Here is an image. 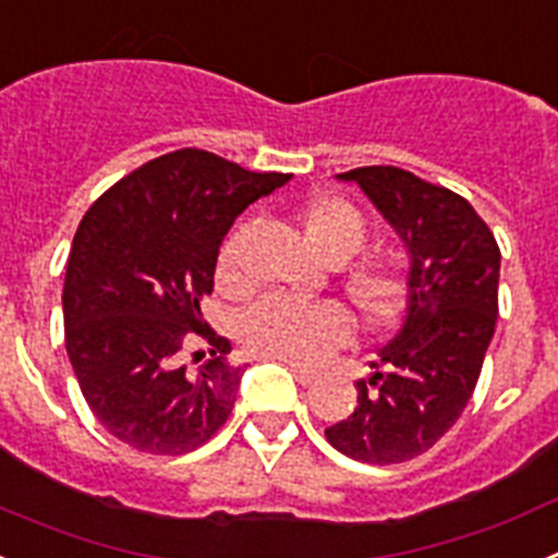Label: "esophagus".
Instances as JSON below:
<instances>
[{
	"label": "esophagus",
	"instance_id": "esophagus-1",
	"mask_svg": "<svg viewBox=\"0 0 558 558\" xmlns=\"http://www.w3.org/2000/svg\"><path fill=\"white\" fill-rule=\"evenodd\" d=\"M290 374L295 377V383H302V386H313L315 379H318V372L307 366H299V363H290Z\"/></svg>",
	"mask_w": 558,
	"mask_h": 558
}]
</instances>
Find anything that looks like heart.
I'll use <instances>...</instances> for the list:
<instances>
[{
	"mask_svg": "<svg viewBox=\"0 0 558 558\" xmlns=\"http://www.w3.org/2000/svg\"><path fill=\"white\" fill-rule=\"evenodd\" d=\"M304 231L310 243L329 263H349L366 245V223L360 211L340 198H315L304 209ZM243 231H234L218 254V284L226 293L243 288L240 265ZM349 295L360 315L372 324L391 322L405 299V282L388 265L366 263L349 274ZM352 335V318L338 302H299L290 295H265L240 318V338L254 354L288 363H315Z\"/></svg>",
	"mask_w": 558,
	"mask_h": 558,
	"instance_id": "b5f03b06",
	"label": "heart"
}]
</instances>
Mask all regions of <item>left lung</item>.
<instances>
[{
	"label": "left lung",
	"instance_id": "1",
	"mask_svg": "<svg viewBox=\"0 0 558 558\" xmlns=\"http://www.w3.org/2000/svg\"><path fill=\"white\" fill-rule=\"evenodd\" d=\"M366 192L408 251L397 332L377 349L357 405L327 441L363 463H402L430 450L470 402L497 322L500 248L470 201L399 167L338 172Z\"/></svg>",
	"mask_w": 558,
	"mask_h": 558
}]
</instances>
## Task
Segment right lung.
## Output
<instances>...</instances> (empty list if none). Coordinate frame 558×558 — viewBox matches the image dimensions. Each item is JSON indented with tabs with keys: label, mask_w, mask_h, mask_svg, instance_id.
<instances>
[{
	"label": "right lung",
	"mask_w": 558,
	"mask_h": 558,
	"mask_svg": "<svg viewBox=\"0 0 558 558\" xmlns=\"http://www.w3.org/2000/svg\"><path fill=\"white\" fill-rule=\"evenodd\" d=\"M288 181L184 147L83 215L63 282L66 354L97 422L133 450L181 456L229 418L243 368L226 363L231 343L201 302L236 215ZM192 337L210 347L198 369L183 363Z\"/></svg>",
	"instance_id": "1"
}]
</instances>
